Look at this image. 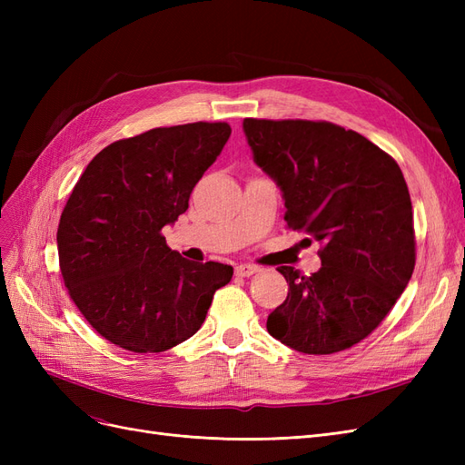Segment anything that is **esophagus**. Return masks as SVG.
<instances>
[{"mask_svg":"<svg viewBox=\"0 0 465 465\" xmlns=\"http://www.w3.org/2000/svg\"><path fill=\"white\" fill-rule=\"evenodd\" d=\"M258 272H260V267L252 265V263H241V265L234 267V273L241 275V277H250V275H254Z\"/></svg>","mask_w":465,"mask_h":465,"instance_id":"obj_1","label":"esophagus"}]
</instances>
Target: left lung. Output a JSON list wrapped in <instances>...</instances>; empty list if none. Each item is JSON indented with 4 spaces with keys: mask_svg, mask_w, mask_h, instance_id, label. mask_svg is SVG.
Returning <instances> with one entry per match:
<instances>
[{
    "mask_svg": "<svg viewBox=\"0 0 465 465\" xmlns=\"http://www.w3.org/2000/svg\"><path fill=\"white\" fill-rule=\"evenodd\" d=\"M254 161L283 192L289 229L320 244L322 267L287 279L267 331L306 355H331L372 333L415 267L410 190L401 168L367 137L331 122L246 118Z\"/></svg>",
    "mask_w": 465,
    "mask_h": 465,
    "instance_id": "left-lung-1",
    "label": "left lung"
}]
</instances>
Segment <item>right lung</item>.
Here are the masks:
<instances>
[{"instance_id":"right-lung-1","label":"right lung","mask_w":465,"mask_h":465,"mask_svg":"<svg viewBox=\"0 0 465 465\" xmlns=\"http://www.w3.org/2000/svg\"><path fill=\"white\" fill-rule=\"evenodd\" d=\"M229 135L227 122L154 128L104 147L77 180L60 217V272L110 343L161 353L186 341L231 281V265L182 258L161 232L188 209Z\"/></svg>"}]
</instances>
